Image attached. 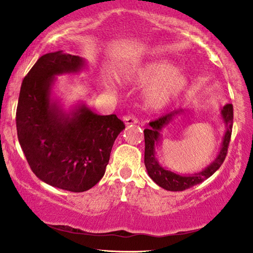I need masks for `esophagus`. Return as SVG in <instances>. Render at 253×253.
<instances>
[{
  "instance_id": "obj_1",
  "label": "esophagus",
  "mask_w": 253,
  "mask_h": 253,
  "mask_svg": "<svg viewBox=\"0 0 253 253\" xmlns=\"http://www.w3.org/2000/svg\"><path fill=\"white\" fill-rule=\"evenodd\" d=\"M123 121H124V123L126 124V126L138 123V119L134 115H126L123 117Z\"/></svg>"
}]
</instances>
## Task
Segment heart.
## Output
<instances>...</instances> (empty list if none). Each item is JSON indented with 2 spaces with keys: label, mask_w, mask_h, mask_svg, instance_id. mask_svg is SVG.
I'll return each mask as SVG.
<instances>
[{
  "label": "heart",
  "mask_w": 253,
  "mask_h": 253,
  "mask_svg": "<svg viewBox=\"0 0 253 253\" xmlns=\"http://www.w3.org/2000/svg\"><path fill=\"white\" fill-rule=\"evenodd\" d=\"M138 81L144 85H154L147 94V106L161 109L181 94L188 85L186 76L176 71L171 63L164 60L148 62L138 70Z\"/></svg>",
  "instance_id": "b5f03b06"
}]
</instances>
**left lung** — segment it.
<instances>
[{"instance_id":"8db88e82","label":"left lung","mask_w":253,"mask_h":253,"mask_svg":"<svg viewBox=\"0 0 253 253\" xmlns=\"http://www.w3.org/2000/svg\"><path fill=\"white\" fill-rule=\"evenodd\" d=\"M183 110H176L166 115L159 117V119L151 121L148 129L144 130L145 137V167L147 169L148 175L159 186L164 188L168 191H183L189 188H192L193 185L199 184L211 177L217 169L223 164L224 159L227 157L228 147H229V141L231 137V129H233V120H234V109L231 103H228L221 109V115L226 123L227 131L224 134L222 147H221L220 153L217 158L211 164L209 167L199 171L198 174L192 175H179L175 174L170 170L162 168L159 162L155 159V145H157L159 137H160V131L162 127L170 122L172 117L181 114Z\"/></svg>"}]
</instances>
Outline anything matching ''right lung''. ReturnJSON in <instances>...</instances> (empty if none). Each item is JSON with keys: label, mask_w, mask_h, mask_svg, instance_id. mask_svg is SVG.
I'll use <instances>...</instances> for the list:
<instances>
[{"label": "right lung", "mask_w": 253, "mask_h": 253, "mask_svg": "<svg viewBox=\"0 0 253 253\" xmlns=\"http://www.w3.org/2000/svg\"><path fill=\"white\" fill-rule=\"evenodd\" d=\"M83 63L62 51L42 55L24 78L16 112L18 140L32 171L71 192L86 191L102 178L114 141L126 127L114 114L101 116L83 106L70 117L50 102L54 76L81 70Z\"/></svg>", "instance_id": "add662e5"}]
</instances>
